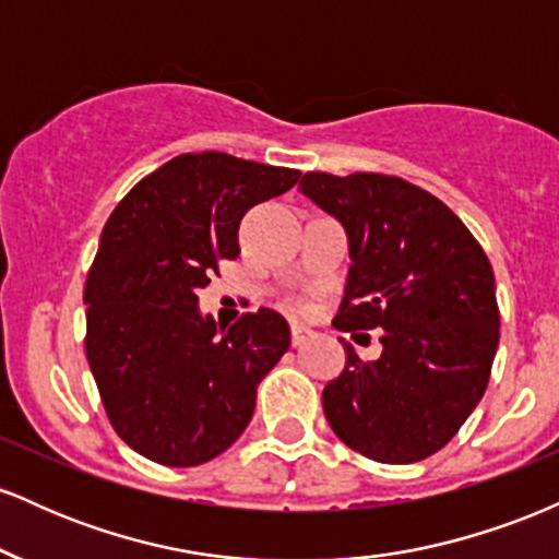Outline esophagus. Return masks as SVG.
Masks as SVG:
<instances>
[{
  "instance_id": "34e87169",
  "label": "esophagus",
  "mask_w": 559,
  "mask_h": 559,
  "mask_svg": "<svg viewBox=\"0 0 559 559\" xmlns=\"http://www.w3.org/2000/svg\"><path fill=\"white\" fill-rule=\"evenodd\" d=\"M312 336H316V333H312L310 329H307V325H299V323H294V325H292V344H294V346L307 344V342H310Z\"/></svg>"
}]
</instances>
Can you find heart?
<instances>
[{
  "instance_id": "1",
  "label": "heart",
  "mask_w": 559,
  "mask_h": 559,
  "mask_svg": "<svg viewBox=\"0 0 559 559\" xmlns=\"http://www.w3.org/2000/svg\"><path fill=\"white\" fill-rule=\"evenodd\" d=\"M297 307H301V305H297Z\"/></svg>"
}]
</instances>
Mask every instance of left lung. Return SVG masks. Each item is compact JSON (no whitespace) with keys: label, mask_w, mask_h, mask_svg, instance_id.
<instances>
[{"label":"left lung","mask_w":559,"mask_h":559,"mask_svg":"<svg viewBox=\"0 0 559 559\" xmlns=\"http://www.w3.org/2000/svg\"><path fill=\"white\" fill-rule=\"evenodd\" d=\"M299 191L349 239L338 331L381 329V357L346 344L323 413L346 447L376 463L431 457L460 431L489 386L499 344L493 271L441 199L381 173H305Z\"/></svg>","instance_id":"1"}]
</instances>
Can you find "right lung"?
Here are the masks:
<instances>
[{"label": "right lung", "instance_id": "1", "mask_svg": "<svg viewBox=\"0 0 559 559\" xmlns=\"http://www.w3.org/2000/svg\"><path fill=\"white\" fill-rule=\"evenodd\" d=\"M299 176L226 152L178 155L105 223L83 288L86 360L115 433L152 463H207L252 420L260 381L292 342L288 323L260 307L217 329L197 292L239 258L243 213Z\"/></svg>", "mask_w": 559, "mask_h": 559}]
</instances>
